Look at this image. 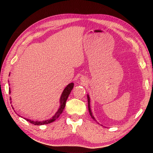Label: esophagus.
Returning <instances> with one entry per match:
<instances>
[{
    "label": "esophagus",
    "instance_id": "obj_1",
    "mask_svg": "<svg viewBox=\"0 0 153 153\" xmlns=\"http://www.w3.org/2000/svg\"><path fill=\"white\" fill-rule=\"evenodd\" d=\"M81 81H82V82H85V81H86V80H85V77H81Z\"/></svg>",
    "mask_w": 153,
    "mask_h": 153
}]
</instances>
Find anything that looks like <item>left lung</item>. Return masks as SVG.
Returning <instances> with one entry per match:
<instances>
[{
  "mask_svg": "<svg viewBox=\"0 0 153 153\" xmlns=\"http://www.w3.org/2000/svg\"><path fill=\"white\" fill-rule=\"evenodd\" d=\"M87 100H88V108H89V111L90 115L91 116V117L92 118V119L94 120V121H95V122H97L98 124H99V123H98V122H97V120H95V118H94V115H92V111H91V105H90V103H91V99H90V97H89V94H87Z\"/></svg>",
  "mask_w": 153,
  "mask_h": 153,
  "instance_id": "obj_1",
  "label": "left lung"
}]
</instances>
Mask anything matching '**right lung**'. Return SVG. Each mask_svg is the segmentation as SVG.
<instances>
[{
	"label": "right lung",
	"mask_w": 153,
	"mask_h": 153,
	"mask_svg": "<svg viewBox=\"0 0 153 153\" xmlns=\"http://www.w3.org/2000/svg\"><path fill=\"white\" fill-rule=\"evenodd\" d=\"M74 84L73 82H71L70 84H69L66 87L65 89H64L63 92H62V94L61 95V97H60V99H59V103H60V105H59V107L58 110V111L56 112L54 115L49 120H43V121H33V120H30V119H27V118H24V119L26 120L27 122L33 124L35 125H46V124H49L50 123H52L54 121H55V120L57 119L59 115L62 114V112L63 111L64 109V107H65L66 106V100L69 97V95L72 91V89H73L74 87ZM9 93L10 94V89L9 90ZM10 100H11V99L10 98ZM10 103H12V102H10Z\"/></svg>",
	"instance_id": "1"
}]
</instances>
